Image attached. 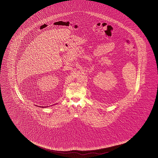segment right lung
<instances>
[{"label": "right lung", "mask_w": 158, "mask_h": 158, "mask_svg": "<svg viewBox=\"0 0 158 158\" xmlns=\"http://www.w3.org/2000/svg\"><path fill=\"white\" fill-rule=\"evenodd\" d=\"M40 107V106H39ZM48 106H44H44H40V107H42V108H45V107H47Z\"/></svg>", "instance_id": "right-lung-1"}]
</instances>
